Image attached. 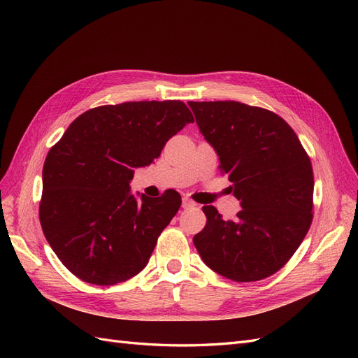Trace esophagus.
I'll return each instance as SVG.
<instances>
[{
    "mask_svg": "<svg viewBox=\"0 0 358 358\" xmlns=\"http://www.w3.org/2000/svg\"><path fill=\"white\" fill-rule=\"evenodd\" d=\"M196 206V203H194L189 197H183L182 199V208L183 209H189V208H194Z\"/></svg>",
    "mask_w": 358,
    "mask_h": 358,
    "instance_id": "34e87169",
    "label": "esophagus"
}]
</instances>
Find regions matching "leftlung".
Listing matches in <instances>:
<instances>
[{
    "mask_svg": "<svg viewBox=\"0 0 358 358\" xmlns=\"http://www.w3.org/2000/svg\"><path fill=\"white\" fill-rule=\"evenodd\" d=\"M242 210L224 221L213 206L194 236L206 266L236 282L276 273L312 224L313 171L297 134L276 113L237 101H189Z\"/></svg>",
    "mask_w": 358,
    "mask_h": 358,
    "instance_id": "obj_1",
    "label": "left lung"
}]
</instances>
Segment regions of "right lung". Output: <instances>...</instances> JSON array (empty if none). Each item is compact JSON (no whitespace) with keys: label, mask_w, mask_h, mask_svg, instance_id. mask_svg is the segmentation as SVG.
Returning <instances> with one entry per match:
<instances>
[{"label":"right lung","mask_w":358,"mask_h":358,"mask_svg":"<svg viewBox=\"0 0 358 358\" xmlns=\"http://www.w3.org/2000/svg\"><path fill=\"white\" fill-rule=\"evenodd\" d=\"M194 116L185 103L128 101L82 113L43 167L40 224L70 272L94 285L125 282L146 267L161 231L180 208L179 192H129L134 169L149 166Z\"/></svg>","instance_id":"add662e5"}]
</instances>
